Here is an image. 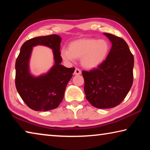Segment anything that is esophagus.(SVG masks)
I'll list each match as a JSON object with an SVG mask.
<instances>
[{"instance_id":"esophagus-1","label":"esophagus","mask_w":150,"mask_h":150,"mask_svg":"<svg viewBox=\"0 0 150 150\" xmlns=\"http://www.w3.org/2000/svg\"><path fill=\"white\" fill-rule=\"evenodd\" d=\"M81 74V71L79 69H78V68H75V71H74V75H78Z\"/></svg>"}]
</instances>
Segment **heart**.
<instances>
[{
	"instance_id": "obj_1",
	"label": "heart",
	"mask_w": 150,
	"mask_h": 150,
	"mask_svg": "<svg viewBox=\"0 0 150 150\" xmlns=\"http://www.w3.org/2000/svg\"><path fill=\"white\" fill-rule=\"evenodd\" d=\"M110 44L105 40L81 38L74 40L69 44V49L62 48L61 55L67 62L80 59L81 65L86 69L98 67L107 57Z\"/></svg>"
}]
</instances>
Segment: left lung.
Returning a JSON list of instances; mask_svg holds the SVG:
<instances>
[{"instance_id": "left-lung-1", "label": "left lung", "mask_w": 150, "mask_h": 150, "mask_svg": "<svg viewBox=\"0 0 150 150\" xmlns=\"http://www.w3.org/2000/svg\"><path fill=\"white\" fill-rule=\"evenodd\" d=\"M112 43L106 59L97 68L83 71L86 98L98 108H110L122 103L133 83L134 56L120 37L104 33Z\"/></svg>"}]
</instances>
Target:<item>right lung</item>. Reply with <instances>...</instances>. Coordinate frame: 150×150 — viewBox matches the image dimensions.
<instances>
[{"label": "right lung", "mask_w": 150, "mask_h": 150, "mask_svg": "<svg viewBox=\"0 0 150 150\" xmlns=\"http://www.w3.org/2000/svg\"><path fill=\"white\" fill-rule=\"evenodd\" d=\"M59 35L52 34L35 37L24 42L20 48L15 68V84L20 97L26 105L35 111L56 108L62 103L66 86L71 79L75 68L61 65ZM45 45L53 50L54 65L47 74L34 77L29 73V61L33 47Z\"/></svg>", "instance_id": "1"}]
</instances>
